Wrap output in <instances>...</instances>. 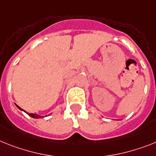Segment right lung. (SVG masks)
Here are the masks:
<instances>
[{"label":"right lung","instance_id":"1","mask_svg":"<svg viewBox=\"0 0 156 156\" xmlns=\"http://www.w3.org/2000/svg\"><path fill=\"white\" fill-rule=\"evenodd\" d=\"M16 106L18 107V108H20V109H21V110H23L20 107H19L18 105H16ZM27 114L29 115L30 116H31V117H33V118H40V117H43L42 116H39V115L36 114V113H29V112H27Z\"/></svg>","mask_w":156,"mask_h":156}]
</instances>
